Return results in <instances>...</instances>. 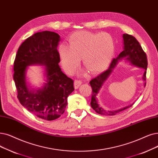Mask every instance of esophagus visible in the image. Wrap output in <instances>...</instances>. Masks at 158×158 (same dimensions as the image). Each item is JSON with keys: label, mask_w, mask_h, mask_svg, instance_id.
<instances>
[{"label": "esophagus", "mask_w": 158, "mask_h": 158, "mask_svg": "<svg viewBox=\"0 0 158 158\" xmlns=\"http://www.w3.org/2000/svg\"><path fill=\"white\" fill-rule=\"evenodd\" d=\"M81 83H82L81 81L75 79V80L74 81V87H75V89H77V88L80 86V85H81Z\"/></svg>", "instance_id": "obj_1"}]
</instances>
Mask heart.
Returning a JSON list of instances; mask_svg holds the SVG:
<instances>
[{"label":"heart","instance_id":"b5f03b06","mask_svg":"<svg viewBox=\"0 0 158 158\" xmlns=\"http://www.w3.org/2000/svg\"><path fill=\"white\" fill-rule=\"evenodd\" d=\"M69 46L61 44L59 53L64 70L74 72L82 57L83 64L91 73H96L108 66L114 52V41L110 34L80 31L73 33Z\"/></svg>","mask_w":158,"mask_h":158}]
</instances>
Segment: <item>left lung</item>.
<instances>
[{
  "instance_id": "1",
  "label": "left lung",
  "mask_w": 158,
  "mask_h": 158,
  "mask_svg": "<svg viewBox=\"0 0 158 158\" xmlns=\"http://www.w3.org/2000/svg\"><path fill=\"white\" fill-rule=\"evenodd\" d=\"M123 50L119 53V56L115 59H114L112 63L110 64L108 69L98 75L97 77L94 78L90 81V85L92 88V95L90 105L94 110L99 114L105 115H114L132 106L130 105L123 108L118 110H106L100 106L98 104V99L96 98L99 90L102 87L105 81L107 79L110 75L115 66L118 64L119 60L124 58L125 60L134 66L143 68L145 70V72L143 75V81H146V73L147 68V57L145 52L143 51L137 39L132 35H128L127 33L123 34ZM146 86V83H144V86Z\"/></svg>"
}]
</instances>
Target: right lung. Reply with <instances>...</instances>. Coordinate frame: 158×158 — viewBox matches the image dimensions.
I'll list each match as a JSON object with an SVG mask.
<instances>
[{
  "mask_svg": "<svg viewBox=\"0 0 158 158\" xmlns=\"http://www.w3.org/2000/svg\"><path fill=\"white\" fill-rule=\"evenodd\" d=\"M57 33L44 31L26 39L19 48L13 66V80L20 104L37 117L46 121L59 118L65 110L67 98L73 90V81L61 71ZM33 64L46 66L45 85L30 89L26 85L27 67Z\"/></svg>",
  "mask_w": 158,
  "mask_h": 158,
  "instance_id": "obj_1",
  "label": "right lung"
}]
</instances>
